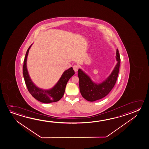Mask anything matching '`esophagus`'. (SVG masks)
Wrapping results in <instances>:
<instances>
[{
    "mask_svg": "<svg viewBox=\"0 0 149 149\" xmlns=\"http://www.w3.org/2000/svg\"><path fill=\"white\" fill-rule=\"evenodd\" d=\"M73 70H74L75 72H77V71H78V70L79 67H78V65H73Z\"/></svg>",
    "mask_w": 149,
    "mask_h": 149,
    "instance_id": "1",
    "label": "esophagus"
}]
</instances>
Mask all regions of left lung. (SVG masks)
<instances>
[{
    "mask_svg": "<svg viewBox=\"0 0 149 149\" xmlns=\"http://www.w3.org/2000/svg\"><path fill=\"white\" fill-rule=\"evenodd\" d=\"M116 60L118 62L113 71L101 83L94 82L81 69L78 70L80 91L84 98L89 102H94L102 99L109 94L116 84L119 72L120 59L118 49L116 50Z\"/></svg>",
    "mask_w": 149,
    "mask_h": 149,
    "instance_id": "8db88e82",
    "label": "left lung"
}]
</instances>
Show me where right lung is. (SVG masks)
<instances>
[{
  "label": "right lung",
  "mask_w": 149,
  "mask_h": 149,
  "mask_svg": "<svg viewBox=\"0 0 149 149\" xmlns=\"http://www.w3.org/2000/svg\"><path fill=\"white\" fill-rule=\"evenodd\" d=\"M31 45L26 52L23 65V77L28 91L35 99L43 103L49 104L58 102L63 96L67 83L74 75V71L72 67L65 70L56 84L51 89L44 90L38 88L31 80L27 68V58Z\"/></svg>",
  "instance_id": "add662e5"
}]
</instances>
